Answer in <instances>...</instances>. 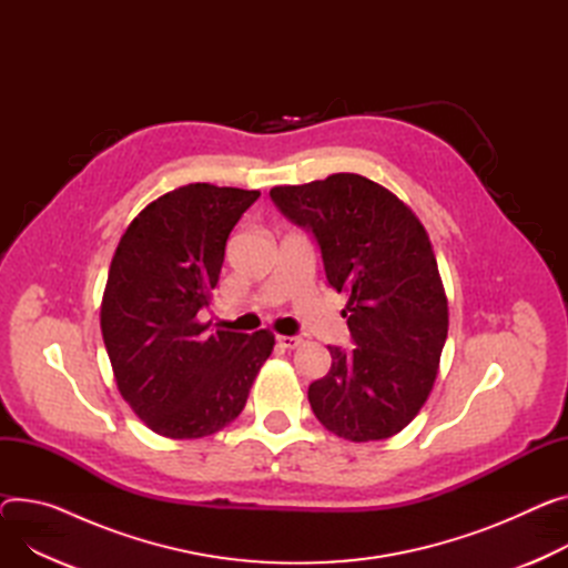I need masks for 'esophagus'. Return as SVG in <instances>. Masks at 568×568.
<instances>
[{"instance_id": "1", "label": "esophagus", "mask_w": 568, "mask_h": 568, "mask_svg": "<svg viewBox=\"0 0 568 568\" xmlns=\"http://www.w3.org/2000/svg\"><path fill=\"white\" fill-rule=\"evenodd\" d=\"M300 336H277V343L280 347H284V351H293V347L300 345Z\"/></svg>"}]
</instances>
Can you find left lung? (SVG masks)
I'll list each match as a JSON object with an SVG mask.
<instances>
[{"label":"left lung","mask_w":568,"mask_h":568,"mask_svg":"<svg viewBox=\"0 0 568 568\" xmlns=\"http://www.w3.org/2000/svg\"><path fill=\"white\" fill-rule=\"evenodd\" d=\"M275 206L310 232L325 280L347 293L353 347L327 345L332 368L310 384L316 418L347 442L400 432L427 400L448 336V300L412 209L353 172L275 186Z\"/></svg>","instance_id":"obj_1"}]
</instances>
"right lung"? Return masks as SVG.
I'll use <instances>...</instances> for the list:
<instances>
[{
	"instance_id": "right-lung-1",
	"label": "right lung",
	"mask_w": 568,
	"mask_h": 568,
	"mask_svg": "<svg viewBox=\"0 0 568 568\" xmlns=\"http://www.w3.org/2000/svg\"><path fill=\"white\" fill-rule=\"evenodd\" d=\"M258 191L189 184L126 227L102 300V336L122 398L156 434L200 439L230 425L271 357L266 329L209 332L197 314L221 277L225 245Z\"/></svg>"
}]
</instances>
